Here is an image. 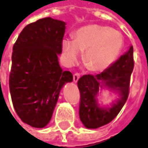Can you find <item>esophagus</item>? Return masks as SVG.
Returning <instances> with one entry per match:
<instances>
[{"label":"esophagus","mask_w":148,"mask_h":148,"mask_svg":"<svg viewBox=\"0 0 148 148\" xmlns=\"http://www.w3.org/2000/svg\"><path fill=\"white\" fill-rule=\"evenodd\" d=\"M79 78H80V74L79 73H75V74H73V81L75 82H77L78 80H79Z\"/></svg>","instance_id":"esophagus-1"}]
</instances>
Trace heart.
<instances>
[{
  "mask_svg": "<svg viewBox=\"0 0 148 148\" xmlns=\"http://www.w3.org/2000/svg\"><path fill=\"white\" fill-rule=\"evenodd\" d=\"M123 47L122 35L108 26L87 25L77 30L73 40L62 42L63 56L68 63L78 60L84 52L83 62L91 71H101L116 61Z\"/></svg>",
  "mask_w": 148,
  "mask_h": 148,
  "instance_id": "obj_1",
  "label": "heart"
}]
</instances>
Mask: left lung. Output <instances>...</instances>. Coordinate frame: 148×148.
<instances>
[{
  "mask_svg": "<svg viewBox=\"0 0 148 148\" xmlns=\"http://www.w3.org/2000/svg\"><path fill=\"white\" fill-rule=\"evenodd\" d=\"M133 67V47H131L126 54L101 74L97 76L84 75L78 80L79 116L86 127L98 128L102 127L112 122L120 112L129 95L130 79ZM103 85L118 90L121 95V99L107 109L98 108L95 99L99 87Z\"/></svg>",
  "mask_w": 148,
  "mask_h": 148,
  "instance_id": "obj_1",
  "label": "left lung"
}]
</instances>
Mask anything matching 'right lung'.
Returning a JSON list of instances; mask_svg holds the SVG:
<instances>
[{
  "mask_svg": "<svg viewBox=\"0 0 148 148\" xmlns=\"http://www.w3.org/2000/svg\"><path fill=\"white\" fill-rule=\"evenodd\" d=\"M66 23L51 17L24 27L13 46L9 87L13 107L21 121L33 127L47 126L71 71L58 62Z\"/></svg>",
  "mask_w": 148,
  "mask_h": 148,
  "instance_id": "right-lung-1",
  "label": "right lung"
}]
</instances>
